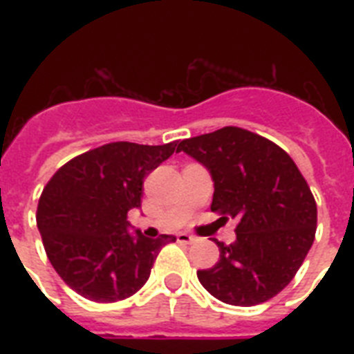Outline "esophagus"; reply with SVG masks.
<instances>
[{
    "mask_svg": "<svg viewBox=\"0 0 354 354\" xmlns=\"http://www.w3.org/2000/svg\"><path fill=\"white\" fill-rule=\"evenodd\" d=\"M176 239H178V242H183V244H193V242L198 241L196 236L189 235V233H178Z\"/></svg>",
    "mask_w": 354,
    "mask_h": 354,
    "instance_id": "34e87169",
    "label": "esophagus"
}]
</instances>
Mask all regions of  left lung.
I'll use <instances>...</instances> for the list:
<instances>
[{
  "label": "left lung",
  "mask_w": 354,
  "mask_h": 354,
  "mask_svg": "<svg viewBox=\"0 0 354 354\" xmlns=\"http://www.w3.org/2000/svg\"><path fill=\"white\" fill-rule=\"evenodd\" d=\"M178 150L211 172V211L239 221L233 244L216 242L218 263L196 272L202 286L236 307L277 296L307 257L318 222L316 200L294 160L274 141L239 127L183 139Z\"/></svg>",
  "instance_id": "left-lung-1"
}]
</instances>
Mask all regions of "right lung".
Returning a JSON list of instances; mask_svg holds the SVG:
<instances>
[{
  "instance_id": "1",
  "label": "right lung",
  "mask_w": 354,
  "mask_h": 354,
  "mask_svg": "<svg viewBox=\"0 0 354 354\" xmlns=\"http://www.w3.org/2000/svg\"><path fill=\"white\" fill-rule=\"evenodd\" d=\"M174 150L178 141L108 143L69 160L47 182L36 226L53 268L77 294L95 303L127 299L147 283L161 248L176 241L127 232L145 178Z\"/></svg>"
}]
</instances>
